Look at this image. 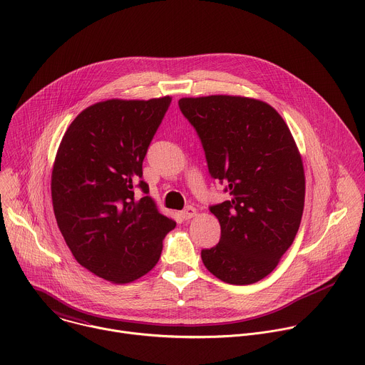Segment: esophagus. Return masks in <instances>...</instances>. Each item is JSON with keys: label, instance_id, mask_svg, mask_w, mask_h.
<instances>
[{"label": "esophagus", "instance_id": "1", "mask_svg": "<svg viewBox=\"0 0 365 365\" xmlns=\"http://www.w3.org/2000/svg\"><path fill=\"white\" fill-rule=\"evenodd\" d=\"M196 215V207H193V206H186L185 210L180 212V217L183 218V220H190V218H193Z\"/></svg>", "mask_w": 365, "mask_h": 365}]
</instances>
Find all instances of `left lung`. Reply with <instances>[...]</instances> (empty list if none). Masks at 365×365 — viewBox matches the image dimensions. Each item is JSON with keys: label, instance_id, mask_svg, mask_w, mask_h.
I'll use <instances>...</instances> for the list:
<instances>
[{"label": "left lung", "instance_id": "obj_1", "mask_svg": "<svg viewBox=\"0 0 365 365\" xmlns=\"http://www.w3.org/2000/svg\"><path fill=\"white\" fill-rule=\"evenodd\" d=\"M207 169L230 200L210 210L221 240L202 250L205 267L230 284L269 276L292 245L304 206V172L293 135L269 103L232 95L179 99Z\"/></svg>", "mask_w": 365, "mask_h": 365}]
</instances>
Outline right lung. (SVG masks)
Wrapping results in <instances>:
<instances>
[{
  "mask_svg": "<svg viewBox=\"0 0 365 365\" xmlns=\"http://www.w3.org/2000/svg\"><path fill=\"white\" fill-rule=\"evenodd\" d=\"M170 102L163 96L93 103L72 121L58 148L51 172L58 227L76 262L111 283L148 273L176 227L141 180L147 148Z\"/></svg>",
  "mask_w": 365,
  "mask_h": 365,
  "instance_id": "obj_1",
  "label": "right lung"
}]
</instances>
